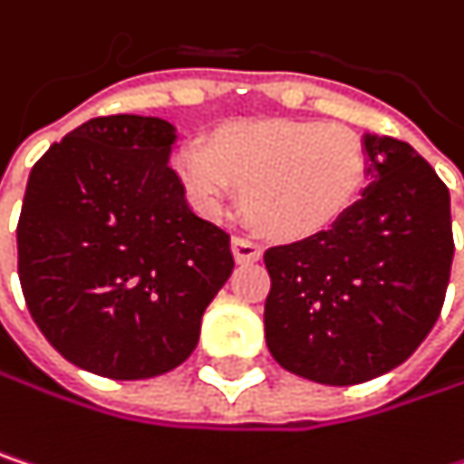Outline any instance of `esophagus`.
<instances>
[{
	"label": "esophagus",
	"instance_id": "1",
	"mask_svg": "<svg viewBox=\"0 0 464 464\" xmlns=\"http://www.w3.org/2000/svg\"><path fill=\"white\" fill-rule=\"evenodd\" d=\"M260 255H263V246L257 241H252L246 236H236L233 238V257L238 263H255V260H260Z\"/></svg>",
	"mask_w": 464,
	"mask_h": 464
}]
</instances>
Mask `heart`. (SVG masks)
Masks as SVG:
<instances>
[{"label": "heart", "mask_w": 464, "mask_h": 464, "mask_svg": "<svg viewBox=\"0 0 464 464\" xmlns=\"http://www.w3.org/2000/svg\"><path fill=\"white\" fill-rule=\"evenodd\" d=\"M174 171L204 215H223L238 185L244 212L260 231L306 238L357 204L368 182V152L343 126L263 118L226 123L207 144H182Z\"/></svg>", "instance_id": "b5f03b06"}]
</instances>
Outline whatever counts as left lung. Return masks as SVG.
Listing matches in <instances>:
<instances>
[{
    "mask_svg": "<svg viewBox=\"0 0 464 464\" xmlns=\"http://www.w3.org/2000/svg\"><path fill=\"white\" fill-rule=\"evenodd\" d=\"M373 182L327 231L268 246L266 343L309 382L349 387L406 362L440 314L451 257L449 188L411 144L362 137Z\"/></svg>",
    "mask_w": 464,
    "mask_h": 464,
    "instance_id": "8db88e82",
    "label": "left lung"
}]
</instances>
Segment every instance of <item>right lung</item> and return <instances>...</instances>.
<instances>
[{"instance_id":"right-lung-1","label":"right lung","mask_w":464,"mask_h":464,"mask_svg":"<svg viewBox=\"0 0 464 464\" xmlns=\"http://www.w3.org/2000/svg\"><path fill=\"white\" fill-rule=\"evenodd\" d=\"M160 118H93L34 163L18 220L26 306L58 354L107 379L190 357L233 271L231 236L201 220L169 166Z\"/></svg>"}]
</instances>
